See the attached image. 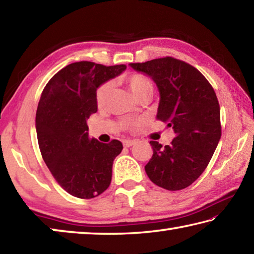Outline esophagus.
<instances>
[{
    "label": "esophagus",
    "instance_id": "obj_1",
    "mask_svg": "<svg viewBox=\"0 0 254 254\" xmlns=\"http://www.w3.org/2000/svg\"><path fill=\"white\" fill-rule=\"evenodd\" d=\"M135 143H136L135 140H124L123 141V145L126 148H130V147H132L133 144H135Z\"/></svg>",
    "mask_w": 254,
    "mask_h": 254
}]
</instances>
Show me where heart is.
I'll list each match as a JSON object with an SVG mask.
<instances>
[{
  "label": "heart",
  "mask_w": 254,
  "mask_h": 254,
  "mask_svg": "<svg viewBox=\"0 0 254 254\" xmlns=\"http://www.w3.org/2000/svg\"><path fill=\"white\" fill-rule=\"evenodd\" d=\"M122 80L126 83L131 92L134 94L139 101L144 100V98H150L154 93V85L152 80L148 78L147 76L142 74H130L122 77ZM113 89V83L110 80L104 81L98 86L95 92V101L98 107H103L112 93ZM143 121L141 119L137 120H127L122 122V126L126 128H134L140 127Z\"/></svg>",
  "instance_id": "b5f03b06"
}]
</instances>
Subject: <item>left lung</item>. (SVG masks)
I'll use <instances>...</instances> for the list:
<instances>
[{
	"instance_id": "8db88e82",
	"label": "left lung",
	"mask_w": 254,
	"mask_h": 254,
	"mask_svg": "<svg viewBox=\"0 0 254 254\" xmlns=\"http://www.w3.org/2000/svg\"><path fill=\"white\" fill-rule=\"evenodd\" d=\"M151 77L160 93L157 119L175 131L169 145L150 141L144 169L157 186L180 190L203 174L221 139V113L212 85L195 67L173 57L130 64Z\"/></svg>"
}]
</instances>
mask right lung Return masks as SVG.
<instances>
[{"label": "right lung", "instance_id": "1", "mask_svg": "<svg viewBox=\"0 0 254 254\" xmlns=\"http://www.w3.org/2000/svg\"><path fill=\"white\" fill-rule=\"evenodd\" d=\"M126 68L72 63L54 75L42 91L36 114L42 159L56 182L78 198H94L111 184L112 166L123 145L119 140L102 143L89 139L87 120L97 112L98 86Z\"/></svg>", "mask_w": 254, "mask_h": 254}]
</instances>
